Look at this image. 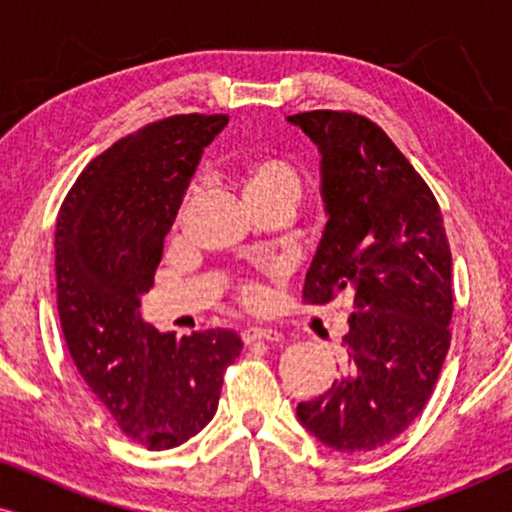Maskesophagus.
Instances as JSON below:
<instances>
[{"label":"esophagus","mask_w":512,"mask_h":512,"mask_svg":"<svg viewBox=\"0 0 512 512\" xmlns=\"http://www.w3.org/2000/svg\"><path fill=\"white\" fill-rule=\"evenodd\" d=\"M242 340L251 345V342H275L282 340V333L275 331V328H261V326H249L242 331Z\"/></svg>","instance_id":"esophagus-1"}]
</instances>
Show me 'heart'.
Here are the masks:
<instances>
[{
  "mask_svg": "<svg viewBox=\"0 0 512 512\" xmlns=\"http://www.w3.org/2000/svg\"><path fill=\"white\" fill-rule=\"evenodd\" d=\"M228 181L240 191L242 200L254 212L258 207L272 205V202L289 200L298 202L303 193V179L296 165L279 156H256L247 158L235 167H230ZM242 300L256 305L261 298V289L254 282H244L240 286Z\"/></svg>",
  "mask_w": 512,
  "mask_h": 512,
  "instance_id": "1",
  "label": "heart"
}]
</instances>
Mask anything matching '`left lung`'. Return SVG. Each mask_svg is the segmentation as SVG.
Segmentation results:
<instances>
[{
    "instance_id": "left-lung-1",
    "label": "left lung",
    "mask_w": 512,
    "mask_h": 512,
    "mask_svg": "<svg viewBox=\"0 0 512 512\" xmlns=\"http://www.w3.org/2000/svg\"><path fill=\"white\" fill-rule=\"evenodd\" d=\"M321 153L326 228L305 303L352 293L345 373L298 419L338 452H370L419 417L450 349L452 254L431 188L387 132L352 111L289 116Z\"/></svg>"
}]
</instances>
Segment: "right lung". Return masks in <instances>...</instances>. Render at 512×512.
Returning <instances> with one entry per match:
<instances>
[{
	"mask_svg": "<svg viewBox=\"0 0 512 512\" xmlns=\"http://www.w3.org/2000/svg\"><path fill=\"white\" fill-rule=\"evenodd\" d=\"M228 116L179 114L93 158L55 223L58 312L69 354L125 436L170 450L205 429L242 352L226 328L177 338L139 314L202 149Z\"/></svg>",
	"mask_w": 512,
	"mask_h": 512,
	"instance_id": "add662e5",
	"label": "right lung"
}]
</instances>
